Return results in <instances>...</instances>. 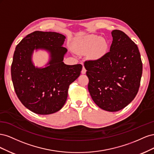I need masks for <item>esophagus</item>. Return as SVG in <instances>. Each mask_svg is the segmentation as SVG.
<instances>
[{"mask_svg": "<svg viewBox=\"0 0 154 154\" xmlns=\"http://www.w3.org/2000/svg\"><path fill=\"white\" fill-rule=\"evenodd\" d=\"M86 69H85V68L84 67V66L83 67V68H82V74H85L86 73Z\"/></svg>", "mask_w": 154, "mask_h": 154, "instance_id": "obj_1", "label": "esophagus"}]
</instances>
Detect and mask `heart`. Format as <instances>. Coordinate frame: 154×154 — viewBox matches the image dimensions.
Returning a JSON list of instances; mask_svg holds the SVG:
<instances>
[{
	"instance_id": "1",
	"label": "heart",
	"mask_w": 154,
	"mask_h": 154,
	"mask_svg": "<svg viewBox=\"0 0 154 154\" xmlns=\"http://www.w3.org/2000/svg\"><path fill=\"white\" fill-rule=\"evenodd\" d=\"M73 48L78 53H88L93 60L103 58L108 53L109 42L105 38L97 35H88L74 44Z\"/></svg>"
}]
</instances>
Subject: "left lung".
<instances>
[{"label": "left lung", "mask_w": 154, "mask_h": 154, "mask_svg": "<svg viewBox=\"0 0 154 154\" xmlns=\"http://www.w3.org/2000/svg\"><path fill=\"white\" fill-rule=\"evenodd\" d=\"M111 34L109 52L100 60L85 61L84 66L92 100L101 109L116 112L137 94L143 63L137 45L124 32L115 29Z\"/></svg>", "instance_id": "left-lung-1"}]
</instances>
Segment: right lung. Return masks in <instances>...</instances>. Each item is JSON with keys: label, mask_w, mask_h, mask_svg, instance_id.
Here are the masks:
<instances>
[{"label": "right lung", "mask_w": 154, "mask_h": 154, "mask_svg": "<svg viewBox=\"0 0 154 154\" xmlns=\"http://www.w3.org/2000/svg\"><path fill=\"white\" fill-rule=\"evenodd\" d=\"M66 36L56 32L36 31L27 35L15 48L11 67L14 89L21 103L37 114L57 112L66 103L69 85L80 75L82 66L65 64ZM45 50L50 59L45 68L32 61L34 51Z\"/></svg>", "instance_id": "obj_1"}]
</instances>
